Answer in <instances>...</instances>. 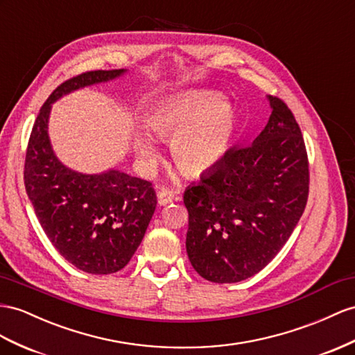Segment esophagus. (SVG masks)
Here are the masks:
<instances>
[{
	"mask_svg": "<svg viewBox=\"0 0 355 355\" xmlns=\"http://www.w3.org/2000/svg\"><path fill=\"white\" fill-rule=\"evenodd\" d=\"M175 199V193L171 189H160L157 192V202L160 205H166Z\"/></svg>",
	"mask_w": 355,
	"mask_h": 355,
	"instance_id": "1",
	"label": "esophagus"
}]
</instances>
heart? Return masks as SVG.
Returning <instances> with one entry per match:
<instances>
[{"mask_svg":"<svg viewBox=\"0 0 355 355\" xmlns=\"http://www.w3.org/2000/svg\"><path fill=\"white\" fill-rule=\"evenodd\" d=\"M150 129L172 141L177 166L189 175H199L219 165L228 151L235 114L225 97L214 91H196L162 103L148 120ZM136 148L144 160L156 157L157 147L147 133H139Z\"/></svg>","mask_w":355,"mask_h":355,"instance_id":"b5f03b06","label":"heart"}]
</instances>
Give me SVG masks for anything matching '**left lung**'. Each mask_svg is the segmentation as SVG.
<instances>
[{"label": "left lung", "instance_id": "left-lung-1", "mask_svg": "<svg viewBox=\"0 0 355 355\" xmlns=\"http://www.w3.org/2000/svg\"><path fill=\"white\" fill-rule=\"evenodd\" d=\"M252 145L232 148L186 189V249L199 276L235 284L255 276L293 234L309 196L302 130L284 100Z\"/></svg>", "mask_w": 355, "mask_h": 355}]
</instances>
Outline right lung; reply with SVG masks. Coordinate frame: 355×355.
Wrapping results in <instances>:
<instances>
[{
  "label": "right lung",
  "mask_w": 355,
  "mask_h": 355,
  "mask_svg": "<svg viewBox=\"0 0 355 355\" xmlns=\"http://www.w3.org/2000/svg\"><path fill=\"white\" fill-rule=\"evenodd\" d=\"M123 73L93 70L64 80L40 107L26 147L25 190L44 234L61 257L91 275L127 266L156 210V190L150 181L115 169L85 175L66 168L51 148L48 118L62 94Z\"/></svg>",
  "instance_id": "1"
}]
</instances>
